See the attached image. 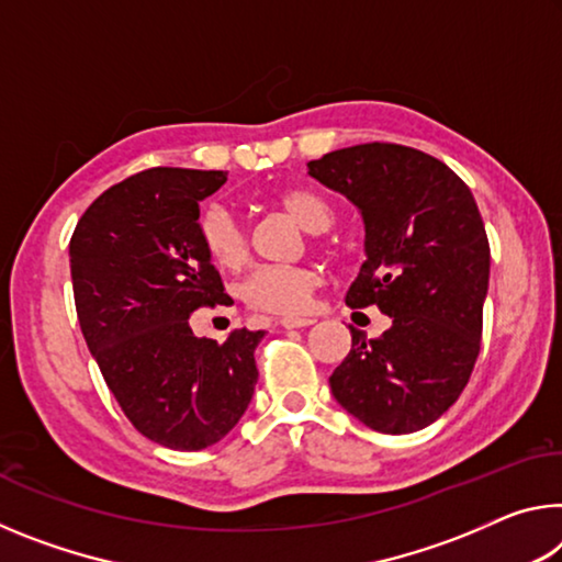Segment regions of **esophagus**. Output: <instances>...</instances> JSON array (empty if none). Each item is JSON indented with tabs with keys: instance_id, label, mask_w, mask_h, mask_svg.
Masks as SVG:
<instances>
[{
	"instance_id": "1",
	"label": "esophagus",
	"mask_w": 562,
	"mask_h": 562,
	"mask_svg": "<svg viewBox=\"0 0 562 562\" xmlns=\"http://www.w3.org/2000/svg\"><path fill=\"white\" fill-rule=\"evenodd\" d=\"M310 325H315V319H310V317H282L280 319L282 329H302V327H310Z\"/></svg>"
}]
</instances>
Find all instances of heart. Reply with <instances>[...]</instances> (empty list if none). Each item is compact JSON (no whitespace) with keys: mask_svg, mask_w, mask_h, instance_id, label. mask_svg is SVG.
Returning a JSON list of instances; mask_svg holds the SVG:
<instances>
[{"mask_svg":"<svg viewBox=\"0 0 562 562\" xmlns=\"http://www.w3.org/2000/svg\"><path fill=\"white\" fill-rule=\"evenodd\" d=\"M274 203L310 233L327 231L331 221H335L329 203L322 195L312 193V190H284V193L274 198ZM198 240H201L207 260L223 270L240 268L247 258V237L243 227L221 203L203 207L201 217H198ZM317 284L319 278L312 268H302V265H297V268H290V265H265V268L247 274L240 294L247 307L270 312V315L297 317L310 310Z\"/></svg>","mask_w":562,"mask_h":562,"instance_id":"b5f03b06","label":"heart"}]
</instances>
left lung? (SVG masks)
<instances>
[{"label": "left lung", "instance_id": "1", "mask_svg": "<svg viewBox=\"0 0 562 562\" xmlns=\"http://www.w3.org/2000/svg\"><path fill=\"white\" fill-rule=\"evenodd\" d=\"M307 168L364 221L367 260L345 302L392 319L376 339L351 327L331 394L374 431L426 429L461 396L481 349L491 247L479 205L449 166L408 146L339 148Z\"/></svg>", "mask_w": 562, "mask_h": 562}]
</instances>
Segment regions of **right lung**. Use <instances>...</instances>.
<instances>
[{
  "mask_svg": "<svg viewBox=\"0 0 562 562\" xmlns=\"http://www.w3.org/2000/svg\"><path fill=\"white\" fill-rule=\"evenodd\" d=\"M225 180V170H144L101 193L69 243L89 351L128 422L176 451L221 441L258 384L265 331L235 329L217 345L188 322L227 297L198 240L201 201Z\"/></svg>",
  "mask_w": 562,
  "mask_h": 562,
  "instance_id": "obj_1",
  "label": "right lung"
}]
</instances>
